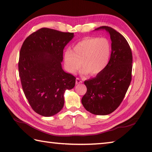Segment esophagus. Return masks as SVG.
Returning <instances> with one entry per match:
<instances>
[{"instance_id": "esophagus-1", "label": "esophagus", "mask_w": 152, "mask_h": 152, "mask_svg": "<svg viewBox=\"0 0 152 152\" xmlns=\"http://www.w3.org/2000/svg\"><path fill=\"white\" fill-rule=\"evenodd\" d=\"M82 83V81L79 78H77L76 79V84H81Z\"/></svg>"}]
</instances>
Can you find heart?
Instances as JSON below:
<instances>
[{
  "label": "heart",
  "instance_id": "obj_1",
  "mask_svg": "<svg viewBox=\"0 0 152 152\" xmlns=\"http://www.w3.org/2000/svg\"><path fill=\"white\" fill-rule=\"evenodd\" d=\"M111 56V45L105 37H89L81 40L71 50L64 53V63L66 69L72 73L81 67L83 73L96 75L104 70L110 63Z\"/></svg>",
  "mask_w": 152,
  "mask_h": 152
}]
</instances>
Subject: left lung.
<instances>
[{
	"instance_id": "1",
	"label": "left lung",
	"mask_w": 152,
	"mask_h": 152,
	"mask_svg": "<svg viewBox=\"0 0 152 152\" xmlns=\"http://www.w3.org/2000/svg\"><path fill=\"white\" fill-rule=\"evenodd\" d=\"M105 29L111 40V56L108 65L95 77L84 82L87 92L81 103L94 115L113 112L123 101L132 81L133 57L131 48L124 37L110 26Z\"/></svg>"
}]
</instances>
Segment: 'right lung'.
Returning <instances> with one entry per match:
<instances>
[{"mask_svg":"<svg viewBox=\"0 0 152 152\" xmlns=\"http://www.w3.org/2000/svg\"><path fill=\"white\" fill-rule=\"evenodd\" d=\"M73 33L41 28L23 42L18 73L31 108L42 116L54 115L64 105V93L73 89L76 77L63 70V49Z\"/></svg>","mask_w":152,"mask_h":152,"instance_id":"1","label":"right lung"}]
</instances>
